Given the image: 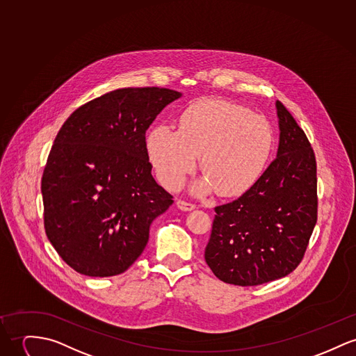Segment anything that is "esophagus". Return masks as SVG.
<instances>
[{"mask_svg": "<svg viewBox=\"0 0 356 356\" xmlns=\"http://www.w3.org/2000/svg\"><path fill=\"white\" fill-rule=\"evenodd\" d=\"M177 207L181 210V211H192V210H195V204H192V203H188V202H184V200H177Z\"/></svg>", "mask_w": 356, "mask_h": 356, "instance_id": "obj_1", "label": "esophagus"}]
</instances>
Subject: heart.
Segmentation results:
<instances>
[{
  "mask_svg": "<svg viewBox=\"0 0 356 356\" xmlns=\"http://www.w3.org/2000/svg\"><path fill=\"white\" fill-rule=\"evenodd\" d=\"M274 147L266 118L217 99L192 103L179 119V130L160 124L146 137V150L159 180L175 190L199 166L204 176L192 184L196 195L218 191L236 196L261 176Z\"/></svg>",
  "mask_w": 356,
  "mask_h": 356,
  "instance_id": "heart-1",
  "label": "heart"
}]
</instances>
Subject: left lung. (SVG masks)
I'll return each instance as SVG.
<instances>
[{"label": "left lung", "mask_w": 356, "mask_h": 356, "mask_svg": "<svg viewBox=\"0 0 356 356\" xmlns=\"http://www.w3.org/2000/svg\"><path fill=\"white\" fill-rule=\"evenodd\" d=\"M275 108L276 159L243 196L216 207L204 259L225 283L257 286L293 273L317 222L314 152L286 107Z\"/></svg>", "instance_id": "obj_1"}]
</instances>
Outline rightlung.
<instances>
[{"mask_svg":"<svg viewBox=\"0 0 356 356\" xmlns=\"http://www.w3.org/2000/svg\"><path fill=\"white\" fill-rule=\"evenodd\" d=\"M181 97L166 88H123L74 111L42 177L44 229L63 261L86 276L124 273L153 219L173 203L152 176L146 130Z\"/></svg>","mask_w":356,"mask_h":356,"instance_id":"1","label":"right lung"}]
</instances>
